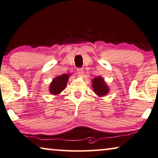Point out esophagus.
<instances>
[{"instance_id":"obj_1","label":"esophagus","mask_w":158,"mask_h":158,"mask_svg":"<svg viewBox=\"0 0 158 158\" xmlns=\"http://www.w3.org/2000/svg\"><path fill=\"white\" fill-rule=\"evenodd\" d=\"M77 74H78L79 76H82V75L84 74L83 69H77Z\"/></svg>"}]
</instances>
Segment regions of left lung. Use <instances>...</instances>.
<instances>
[{
    "mask_svg": "<svg viewBox=\"0 0 158 158\" xmlns=\"http://www.w3.org/2000/svg\"><path fill=\"white\" fill-rule=\"evenodd\" d=\"M92 88L94 92L99 97H103L109 92L108 86L106 85L102 77H95L92 79Z\"/></svg>",
    "mask_w": 158,
    "mask_h": 158,
    "instance_id": "8db88e82",
    "label": "left lung"
}]
</instances>
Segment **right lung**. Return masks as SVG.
Returning a JSON list of instances; mask_svg holds the SVG:
<instances>
[{"label":"right lung","mask_w":158,"mask_h":158,"mask_svg":"<svg viewBox=\"0 0 158 158\" xmlns=\"http://www.w3.org/2000/svg\"><path fill=\"white\" fill-rule=\"evenodd\" d=\"M69 74H62L61 76H58L53 79L49 86V92L51 94L56 95L59 94L67 84Z\"/></svg>","instance_id":"add662e5"}]
</instances>
